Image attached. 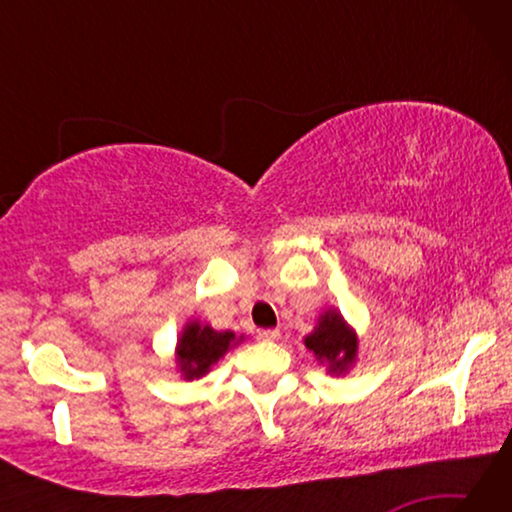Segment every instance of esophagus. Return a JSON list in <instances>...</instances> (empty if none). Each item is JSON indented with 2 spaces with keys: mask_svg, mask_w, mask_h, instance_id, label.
Here are the masks:
<instances>
[{
  "mask_svg": "<svg viewBox=\"0 0 512 512\" xmlns=\"http://www.w3.org/2000/svg\"><path fill=\"white\" fill-rule=\"evenodd\" d=\"M257 339L259 341H277L280 339V329H259L257 332Z\"/></svg>",
  "mask_w": 512,
  "mask_h": 512,
  "instance_id": "1",
  "label": "esophagus"
}]
</instances>
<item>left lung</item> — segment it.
I'll use <instances>...</instances> for the list:
<instances>
[{"label": "left lung", "instance_id": "left-lung-1", "mask_svg": "<svg viewBox=\"0 0 512 512\" xmlns=\"http://www.w3.org/2000/svg\"><path fill=\"white\" fill-rule=\"evenodd\" d=\"M359 334L336 307H327L318 314L316 325L305 336V348L314 352L316 361L325 366L332 377H343L357 366Z\"/></svg>", "mask_w": 512, "mask_h": 512}]
</instances>
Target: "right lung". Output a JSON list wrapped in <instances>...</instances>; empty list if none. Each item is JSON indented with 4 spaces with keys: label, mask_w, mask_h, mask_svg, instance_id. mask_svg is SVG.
I'll list each match as a JSON object with an SVG mask.
<instances>
[{
    "label": "right lung",
    "mask_w": 512,
    "mask_h": 512,
    "mask_svg": "<svg viewBox=\"0 0 512 512\" xmlns=\"http://www.w3.org/2000/svg\"><path fill=\"white\" fill-rule=\"evenodd\" d=\"M244 334H235L230 329L219 332L205 320L192 316L183 325L176 341V350H173V361H176V372L180 379L194 381L205 377L216 363H219L225 354L232 348L244 343Z\"/></svg>",
    "instance_id": "right-lung-1"
}]
</instances>
